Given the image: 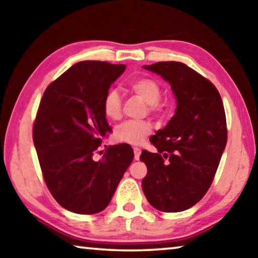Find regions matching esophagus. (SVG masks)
<instances>
[{
  "instance_id": "esophagus-1",
  "label": "esophagus",
  "mask_w": 258,
  "mask_h": 258,
  "mask_svg": "<svg viewBox=\"0 0 258 258\" xmlns=\"http://www.w3.org/2000/svg\"><path fill=\"white\" fill-rule=\"evenodd\" d=\"M134 153H135V160H138L139 157H141L142 150L139 147H134Z\"/></svg>"
}]
</instances>
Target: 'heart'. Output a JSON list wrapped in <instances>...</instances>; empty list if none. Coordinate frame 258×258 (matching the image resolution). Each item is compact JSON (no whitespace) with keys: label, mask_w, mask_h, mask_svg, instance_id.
Instances as JSON below:
<instances>
[{"label":"heart","mask_w":258,"mask_h":258,"mask_svg":"<svg viewBox=\"0 0 258 258\" xmlns=\"http://www.w3.org/2000/svg\"><path fill=\"white\" fill-rule=\"evenodd\" d=\"M135 94L149 104V109L153 113L161 112L159 104L161 97L160 84L153 79L139 78L129 84ZM103 112L109 120H119L121 117V97L116 90H108L103 99ZM152 126L147 121H125L114 129L115 141L130 145H139L151 134Z\"/></svg>","instance_id":"1"}]
</instances>
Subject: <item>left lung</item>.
I'll return each instance as SVG.
<instances>
[{"label":"left lung","mask_w":258,"mask_h":258,"mask_svg":"<svg viewBox=\"0 0 258 258\" xmlns=\"http://www.w3.org/2000/svg\"><path fill=\"white\" fill-rule=\"evenodd\" d=\"M143 69L170 84L176 111L150 138L157 153L144 150L147 167L143 191L152 207L177 213L198 204L208 191L225 150L226 119L214 84L179 61H160Z\"/></svg>","instance_id":"8db88e82"}]
</instances>
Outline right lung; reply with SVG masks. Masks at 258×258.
<instances>
[{
    "label": "right lung",
    "mask_w": 258,
    "mask_h": 258,
    "mask_svg": "<svg viewBox=\"0 0 258 258\" xmlns=\"http://www.w3.org/2000/svg\"><path fill=\"white\" fill-rule=\"evenodd\" d=\"M125 65L84 60L70 67L46 88L33 128L44 180L62 208L91 215L108 206L134 160L128 144L108 147L94 160L101 138L112 128L103 99Z\"/></svg>",
    "instance_id": "right-lung-1"
}]
</instances>
